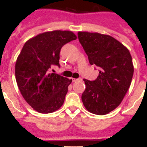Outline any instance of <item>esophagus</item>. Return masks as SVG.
<instances>
[{"mask_svg":"<svg viewBox=\"0 0 147 147\" xmlns=\"http://www.w3.org/2000/svg\"><path fill=\"white\" fill-rule=\"evenodd\" d=\"M73 82H76V81H80V80H82V79H74V78H72L71 79Z\"/></svg>","mask_w":147,"mask_h":147,"instance_id":"34e87169","label":"esophagus"}]
</instances>
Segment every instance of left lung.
Here are the masks:
<instances>
[{"label": "left lung", "mask_w": 147, "mask_h": 147, "mask_svg": "<svg viewBox=\"0 0 147 147\" xmlns=\"http://www.w3.org/2000/svg\"><path fill=\"white\" fill-rule=\"evenodd\" d=\"M78 37L90 64L100 67L95 81L83 80V105L91 113L105 115L120 105L130 86L134 72L132 57L126 46L110 35L79 32Z\"/></svg>", "instance_id": "obj_1"}]
</instances>
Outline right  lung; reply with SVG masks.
<instances>
[{
  "label": "right lung",
  "mask_w": 147,
  "mask_h": 147,
  "mask_svg": "<svg viewBox=\"0 0 147 147\" xmlns=\"http://www.w3.org/2000/svg\"><path fill=\"white\" fill-rule=\"evenodd\" d=\"M77 38L71 31L55 30L39 34L26 42L15 63V78L26 102L40 113L59 110L72 82L50 72L59 66V52L65 44Z\"/></svg>",
  "instance_id": "add662e5"
}]
</instances>
